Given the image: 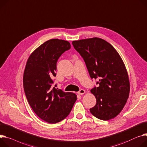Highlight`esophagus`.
Wrapping results in <instances>:
<instances>
[{"mask_svg": "<svg viewBox=\"0 0 147 147\" xmlns=\"http://www.w3.org/2000/svg\"><path fill=\"white\" fill-rule=\"evenodd\" d=\"M85 93V91L84 89H81L80 91L79 92H78V94H79V95H83V94H84Z\"/></svg>", "mask_w": 147, "mask_h": 147, "instance_id": "1", "label": "esophagus"}]
</instances>
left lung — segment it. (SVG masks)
Listing matches in <instances>:
<instances>
[{
    "instance_id": "8db88e82",
    "label": "left lung",
    "mask_w": 147,
    "mask_h": 147,
    "mask_svg": "<svg viewBox=\"0 0 147 147\" xmlns=\"http://www.w3.org/2000/svg\"><path fill=\"white\" fill-rule=\"evenodd\" d=\"M72 44L83 58L91 78L99 79V86L91 90L96 103L90 112L101 120L114 118L126 104L130 91L128 74L119 54L99 38L74 40Z\"/></svg>"
}]
</instances>
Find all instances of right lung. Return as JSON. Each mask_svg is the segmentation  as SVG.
Segmentation results:
<instances>
[{"instance_id": "obj_1", "label": "right lung", "mask_w": 147, "mask_h": 147, "mask_svg": "<svg viewBox=\"0 0 147 147\" xmlns=\"http://www.w3.org/2000/svg\"><path fill=\"white\" fill-rule=\"evenodd\" d=\"M70 48L68 41L50 39L30 54L25 66L23 83L28 102L40 119L49 123L64 119L77 99L75 94L52 87L58 59Z\"/></svg>"}]
</instances>
